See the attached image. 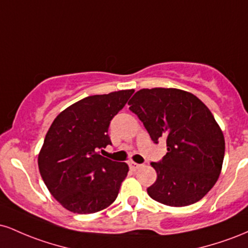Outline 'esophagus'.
<instances>
[{"instance_id": "esophagus-1", "label": "esophagus", "mask_w": 248, "mask_h": 248, "mask_svg": "<svg viewBox=\"0 0 248 248\" xmlns=\"http://www.w3.org/2000/svg\"><path fill=\"white\" fill-rule=\"evenodd\" d=\"M142 167V164H138V163H135V162H129V168L132 170H138V169H140V168Z\"/></svg>"}]
</instances>
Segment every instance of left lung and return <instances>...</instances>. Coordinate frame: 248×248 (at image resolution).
I'll return each instance as SVG.
<instances>
[{
	"label": "left lung",
	"mask_w": 248,
	"mask_h": 248,
	"mask_svg": "<svg viewBox=\"0 0 248 248\" xmlns=\"http://www.w3.org/2000/svg\"><path fill=\"white\" fill-rule=\"evenodd\" d=\"M128 105L155 143L167 141L166 156L152 162L157 179L148 195L177 207L201 201L217 182L225 154L223 132L209 108L192 93L162 87L138 91Z\"/></svg>",
	"instance_id": "1"
}]
</instances>
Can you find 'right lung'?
<instances>
[{"instance_id":"right-lung-1","label":"right lung","mask_w":248,"mask_h":248,"mask_svg":"<svg viewBox=\"0 0 248 248\" xmlns=\"http://www.w3.org/2000/svg\"><path fill=\"white\" fill-rule=\"evenodd\" d=\"M134 90L91 95L59 113L47 130L38 155L45 186L62 206L88 215L106 209L118 197L129 168L104 157L112 144L108 127Z\"/></svg>"}]
</instances>
